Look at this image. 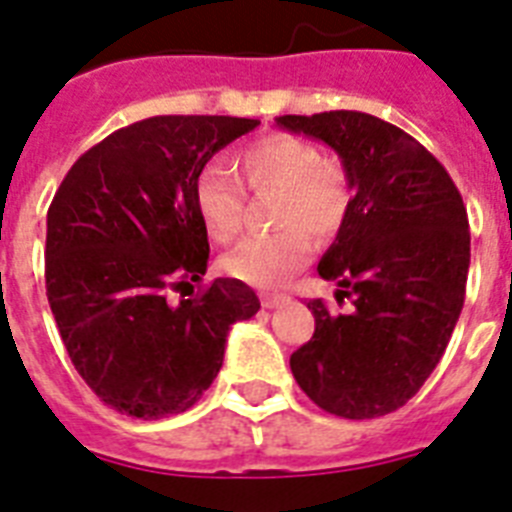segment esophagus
I'll use <instances>...</instances> for the list:
<instances>
[{
	"label": "esophagus",
	"instance_id": "obj_1",
	"mask_svg": "<svg viewBox=\"0 0 512 512\" xmlns=\"http://www.w3.org/2000/svg\"><path fill=\"white\" fill-rule=\"evenodd\" d=\"M282 304H288V296H285V293H261V306H264V309H277V306H282Z\"/></svg>",
	"mask_w": 512,
	"mask_h": 512
}]
</instances>
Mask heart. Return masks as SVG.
<instances>
[{
	"label": "heart",
	"mask_w": 512,
	"mask_h": 512,
	"mask_svg": "<svg viewBox=\"0 0 512 512\" xmlns=\"http://www.w3.org/2000/svg\"><path fill=\"white\" fill-rule=\"evenodd\" d=\"M240 174L256 192H277L272 235H256L224 253L222 272L256 288L288 280L312 256L317 243H330L351 211L349 177L338 161L322 158L320 147L293 137L269 134L235 155ZM192 200L200 222L216 243H232L245 222L243 187L222 163H206L195 177Z\"/></svg>",
	"instance_id": "1"
}]
</instances>
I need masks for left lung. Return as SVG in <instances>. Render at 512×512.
<instances>
[{"mask_svg": "<svg viewBox=\"0 0 512 512\" xmlns=\"http://www.w3.org/2000/svg\"><path fill=\"white\" fill-rule=\"evenodd\" d=\"M277 126L333 147L354 190L349 219L317 267L338 282V304L351 298V312L309 301L314 335L290 354V370L330 415L380 418L418 394L463 312L465 203L415 137L370 113L280 116Z\"/></svg>", "mask_w": 512, "mask_h": 512, "instance_id": "1", "label": "left lung"}]
</instances>
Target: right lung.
<instances>
[{"label":"right lung","mask_w":512,"mask_h":512,"mask_svg":"<svg viewBox=\"0 0 512 512\" xmlns=\"http://www.w3.org/2000/svg\"><path fill=\"white\" fill-rule=\"evenodd\" d=\"M256 118L155 116L89 147L47 211L49 309L100 402L158 420L198 402L222 370L230 327L259 312L245 282L219 277L171 304L208 267L192 200L198 171Z\"/></svg>","instance_id":"1"}]
</instances>
